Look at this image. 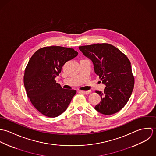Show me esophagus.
<instances>
[{
  "label": "esophagus",
  "instance_id": "esophagus-1",
  "mask_svg": "<svg viewBox=\"0 0 156 156\" xmlns=\"http://www.w3.org/2000/svg\"><path fill=\"white\" fill-rule=\"evenodd\" d=\"M90 91L91 90H80V92H81V93H82L83 94L87 95V94H89V93L90 92Z\"/></svg>",
  "mask_w": 156,
  "mask_h": 156
}]
</instances>
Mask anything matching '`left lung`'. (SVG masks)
<instances>
[{
	"instance_id": "left-lung-1",
	"label": "left lung",
	"mask_w": 156,
	"mask_h": 156,
	"mask_svg": "<svg viewBox=\"0 0 156 156\" xmlns=\"http://www.w3.org/2000/svg\"><path fill=\"white\" fill-rule=\"evenodd\" d=\"M79 48L92 61L95 74L106 85L104 92L95 90L101 100L95 109L108 115L121 110L128 102L134 84L128 58L118 48L108 43L79 46Z\"/></svg>"
}]
</instances>
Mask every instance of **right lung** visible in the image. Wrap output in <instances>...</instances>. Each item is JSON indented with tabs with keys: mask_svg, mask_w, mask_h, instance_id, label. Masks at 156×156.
I'll return each mask as SVG.
<instances>
[{
	"mask_svg": "<svg viewBox=\"0 0 156 156\" xmlns=\"http://www.w3.org/2000/svg\"><path fill=\"white\" fill-rule=\"evenodd\" d=\"M73 48L61 46L45 47L30 58L24 74V85L33 106L47 117L61 115L76 93L74 89L62 88L55 78L67 61L76 57Z\"/></svg>",
	"mask_w": 156,
	"mask_h": 156,
	"instance_id": "obj_1",
	"label": "right lung"
}]
</instances>
